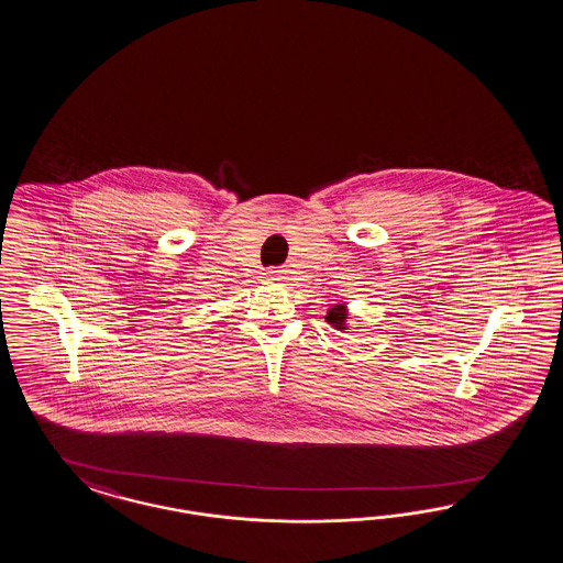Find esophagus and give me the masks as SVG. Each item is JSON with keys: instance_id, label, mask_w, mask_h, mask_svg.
<instances>
[{"instance_id": "obj_1", "label": "esophagus", "mask_w": 563, "mask_h": 563, "mask_svg": "<svg viewBox=\"0 0 563 563\" xmlns=\"http://www.w3.org/2000/svg\"><path fill=\"white\" fill-rule=\"evenodd\" d=\"M268 278H271V280H280V278H285V276H283L280 271H271V273H268Z\"/></svg>"}]
</instances>
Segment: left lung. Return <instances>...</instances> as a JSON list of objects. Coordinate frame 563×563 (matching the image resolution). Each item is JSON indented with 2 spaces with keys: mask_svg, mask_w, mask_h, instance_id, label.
Listing matches in <instances>:
<instances>
[{
  "mask_svg": "<svg viewBox=\"0 0 563 563\" xmlns=\"http://www.w3.org/2000/svg\"><path fill=\"white\" fill-rule=\"evenodd\" d=\"M346 320H349L346 303H336V306L330 307V309H328V313H325V322L334 325L336 330H349Z\"/></svg>",
  "mask_w": 563,
  "mask_h": 563,
  "instance_id": "1",
  "label": "left lung"
}]
</instances>
